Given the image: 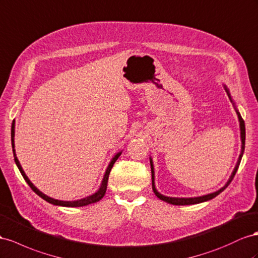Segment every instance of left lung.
<instances>
[{
  "label": "left lung",
  "instance_id": "1",
  "mask_svg": "<svg viewBox=\"0 0 258 258\" xmlns=\"http://www.w3.org/2000/svg\"><path fill=\"white\" fill-rule=\"evenodd\" d=\"M224 88L226 90V92L229 96V99H230V101L232 102L233 106H234V109L236 112V115H238V118H239V122H240V131H241V142H242V145H241V153H240V156L238 158V162H236V165L234 167V169L231 173L230 178H229V180L227 181V183L221 187V189H219L218 191L216 192H213V193H210V194H206V196H202V197H197V198H170V197H166V196H163V194L159 193L156 187H155V181H154V165H153V161L152 158L150 157V163H151V171H152V189L153 191H154L155 196L159 199L162 200L164 202H167V203L169 204H172V205H192V204H199V203H203V202H206V201H210L214 198H216L218 196V194H220L222 191H224L226 187L230 184V182L232 181L234 175L236 170H238L239 166H240V163H241V159H242V156H243V153H244V148H245V124H244V120L242 119V117L239 113V110L236 109V106H235V103L233 102L232 97H231V94L230 92H229L228 88L224 85Z\"/></svg>",
  "mask_w": 258,
  "mask_h": 258
}]
</instances>
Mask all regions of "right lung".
I'll list each match as a JSON object with an SVG mask.
<instances>
[{"label":"right lung","mask_w":258,"mask_h":258,"mask_svg":"<svg viewBox=\"0 0 258 258\" xmlns=\"http://www.w3.org/2000/svg\"><path fill=\"white\" fill-rule=\"evenodd\" d=\"M14 137H15V121H13L12 123V130H11V138H12V148H13V154H14V159H15V163L18 167V169L20 171V173H22V176L24 177V179L26 180V182L29 184V186L32 189L33 192H36V194H38V196L40 198H42L44 201L48 202V203H51L53 205H58V206H65V207H80V206H86V205H89V204H92V203H96V202H99L100 200L103 199V197L105 196V192H106V189H107V181H108V176H109V172L110 170H112L113 166L115 164V162L118 159V157H119L121 155L122 151L118 152L117 154L113 157L112 161H110L109 165L107 166L106 168V171L105 173H104V177H103V180H102V183H101V186L100 189L97 190L95 193H93L92 196H89L87 198H83L81 200H76V201H60V200H55V199H52L50 197L45 196L44 193L41 192L37 186H34L33 183L31 182V181L29 180V178L27 177V175L25 173L24 169L22 165H20L18 158L16 156V153H15V141H14Z\"/></svg>","instance_id":"right-lung-1"}]
</instances>
